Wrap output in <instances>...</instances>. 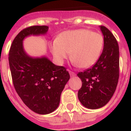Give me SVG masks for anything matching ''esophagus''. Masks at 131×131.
I'll return each mask as SVG.
<instances>
[{"label":"esophagus","instance_id":"1","mask_svg":"<svg viewBox=\"0 0 131 131\" xmlns=\"http://www.w3.org/2000/svg\"><path fill=\"white\" fill-rule=\"evenodd\" d=\"M69 74H70V75L71 77H73V76H75V73H74V72H73V71H69Z\"/></svg>","mask_w":131,"mask_h":131}]
</instances>
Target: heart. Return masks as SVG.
<instances>
[{
    "label": "heart",
    "mask_w": 131,
    "mask_h": 131,
    "mask_svg": "<svg viewBox=\"0 0 131 131\" xmlns=\"http://www.w3.org/2000/svg\"><path fill=\"white\" fill-rule=\"evenodd\" d=\"M104 43L99 32L88 29L64 31L50 43V50L58 64H62L69 56L80 68H89L100 57Z\"/></svg>",
    "instance_id": "obj_1"
}]
</instances>
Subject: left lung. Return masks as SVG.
Segmentation results:
<instances>
[{
	"label": "left lung",
	"instance_id": "left-lung-1",
	"mask_svg": "<svg viewBox=\"0 0 131 131\" xmlns=\"http://www.w3.org/2000/svg\"><path fill=\"white\" fill-rule=\"evenodd\" d=\"M104 45L95 64L77 74L82 81L78 99L88 109H98L109 102L117 88L119 75V51L116 39L107 28L100 26Z\"/></svg>",
	"mask_w": 131,
	"mask_h": 131
}]
</instances>
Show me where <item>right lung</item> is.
Listing matches in <instances>:
<instances>
[{"label":"right lung","mask_w":131,"mask_h":131,"mask_svg":"<svg viewBox=\"0 0 131 131\" xmlns=\"http://www.w3.org/2000/svg\"><path fill=\"white\" fill-rule=\"evenodd\" d=\"M48 30L46 26L24 29L14 38L9 53L16 92L27 107L39 115H47L58 108L62 92L70 78L65 67L54 64L46 56H30L24 49V39L45 35Z\"/></svg>","instance_id":"right-lung-1"}]
</instances>
